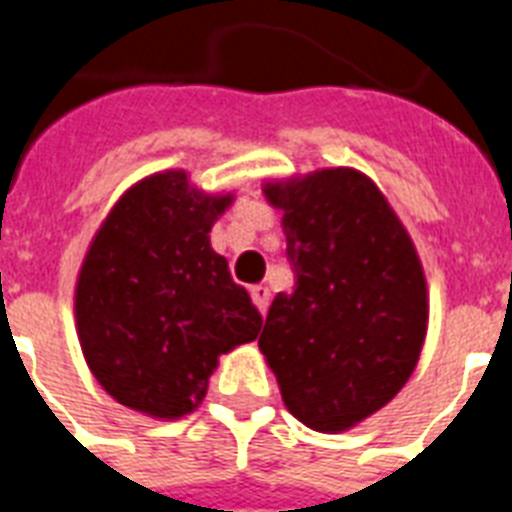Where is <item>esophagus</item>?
I'll list each match as a JSON object with an SVG mask.
<instances>
[{"instance_id":"obj_1","label":"esophagus","mask_w":512,"mask_h":512,"mask_svg":"<svg viewBox=\"0 0 512 512\" xmlns=\"http://www.w3.org/2000/svg\"><path fill=\"white\" fill-rule=\"evenodd\" d=\"M249 295H252V303H255L257 311L265 316L268 305H271V289L263 287V284H255V287H249Z\"/></svg>"}]
</instances>
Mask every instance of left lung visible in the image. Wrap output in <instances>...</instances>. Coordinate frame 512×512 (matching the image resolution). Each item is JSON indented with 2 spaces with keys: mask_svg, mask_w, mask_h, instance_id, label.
<instances>
[{
  "mask_svg": "<svg viewBox=\"0 0 512 512\" xmlns=\"http://www.w3.org/2000/svg\"><path fill=\"white\" fill-rule=\"evenodd\" d=\"M295 289L273 297L257 345L297 420L340 433L412 377L428 287L409 233L380 188L348 167L268 183Z\"/></svg>",
  "mask_w": 512,
  "mask_h": 512,
  "instance_id": "8db88e82",
  "label": "left lung"
}]
</instances>
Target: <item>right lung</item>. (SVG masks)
Here are the masks:
<instances>
[{
  "mask_svg": "<svg viewBox=\"0 0 512 512\" xmlns=\"http://www.w3.org/2000/svg\"><path fill=\"white\" fill-rule=\"evenodd\" d=\"M233 196H207L180 170L132 185L100 225L76 284L84 358L108 396L175 420L207 396L217 356L263 319L209 231Z\"/></svg>",
  "mask_w": 512,
  "mask_h": 512,
  "instance_id": "add662e5",
  "label": "right lung"
}]
</instances>
